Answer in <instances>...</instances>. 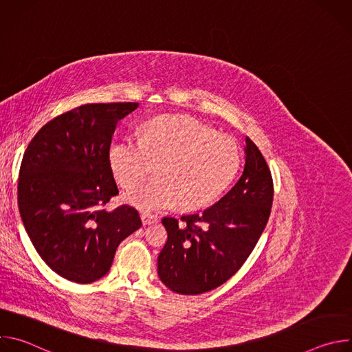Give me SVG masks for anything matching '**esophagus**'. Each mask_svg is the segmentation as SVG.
<instances>
[{
  "label": "esophagus",
  "instance_id": "esophagus-1",
  "mask_svg": "<svg viewBox=\"0 0 352 352\" xmlns=\"http://www.w3.org/2000/svg\"><path fill=\"white\" fill-rule=\"evenodd\" d=\"M140 219H142V223L144 226H148V224H153V223H157L159 221V217L155 216V214H150V213H142L140 214Z\"/></svg>",
  "mask_w": 352,
  "mask_h": 352
}]
</instances>
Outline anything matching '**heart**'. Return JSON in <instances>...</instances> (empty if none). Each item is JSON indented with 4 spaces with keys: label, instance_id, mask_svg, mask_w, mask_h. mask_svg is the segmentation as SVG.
I'll return each instance as SVG.
<instances>
[{
    "label": "heart",
    "instance_id": "1",
    "mask_svg": "<svg viewBox=\"0 0 352 352\" xmlns=\"http://www.w3.org/2000/svg\"><path fill=\"white\" fill-rule=\"evenodd\" d=\"M110 162L118 182L131 188L152 175L157 178L125 193L128 204L142 210L175 206L185 210L210 205L235 178L241 152L236 143L202 122L170 117L153 122L142 139L114 144Z\"/></svg>",
    "mask_w": 352,
    "mask_h": 352
}]
</instances>
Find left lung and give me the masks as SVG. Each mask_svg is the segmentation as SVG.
I'll use <instances>...</instances> for the list:
<instances>
[{"instance_id": "obj_1", "label": "left lung", "mask_w": 352, "mask_h": 352, "mask_svg": "<svg viewBox=\"0 0 352 352\" xmlns=\"http://www.w3.org/2000/svg\"><path fill=\"white\" fill-rule=\"evenodd\" d=\"M238 182L202 213L164 217L168 238L159 255V277L174 292L197 295L230 280L252 254L270 217L273 178L258 146L245 139Z\"/></svg>"}]
</instances>
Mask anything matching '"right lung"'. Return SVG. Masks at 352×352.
<instances>
[{
  "label": "right lung",
  "mask_w": 352,
  "mask_h": 352,
  "mask_svg": "<svg viewBox=\"0 0 352 352\" xmlns=\"http://www.w3.org/2000/svg\"><path fill=\"white\" fill-rule=\"evenodd\" d=\"M138 106L76 107L47 122L25 150L18 178L25 230L47 266L69 281L89 284L106 276L121 241L142 226L132 206L106 209L118 195L113 135Z\"/></svg>",
  "instance_id": "obj_1"
}]
</instances>
